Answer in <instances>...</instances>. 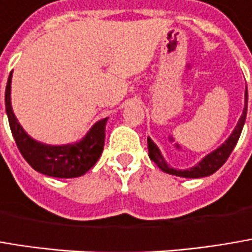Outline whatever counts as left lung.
I'll return each mask as SVG.
<instances>
[{"mask_svg": "<svg viewBox=\"0 0 252 252\" xmlns=\"http://www.w3.org/2000/svg\"><path fill=\"white\" fill-rule=\"evenodd\" d=\"M247 106H248V93L245 92V107H244L243 116L238 120V125L235 126L232 135L226 139L222 146H220L217 151H214L212 153H209L208 156H205L196 166L187 169V171H178L173 169L171 166H168V163L165 162V159L162 158V155L159 152V149L156 148V145L152 142V139L148 137V149H149V158L152 159L153 162L162 169L163 172L169 173V175H176V176H182V178H204L208 175H212L214 172H217L229 158L231 152L234 151L241 132H243L244 123H245V117H247Z\"/></svg>", "mask_w": 252, "mask_h": 252, "instance_id": "8db88e82", "label": "left lung"}]
</instances>
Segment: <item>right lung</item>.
Returning <instances> with one entry per match:
<instances>
[{
  "label": "right lung",
  "mask_w": 252,
  "mask_h": 252,
  "mask_svg": "<svg viewBox=\"0 0 252 252\" xmlns=\"http://www.w3.org/2000/svg\"><path fill=\"white\" fill-rule=\"evenodd\" d=\"M11 74L5 89V109L14 140L30 166L54 178H77L94 166L104 146V129L107 117L97 122L87 136L74 145L48 146L35 142L23 130L11 109Z\"/></svg>",
  "instance_id": "obj_1"
}]
</instances>
